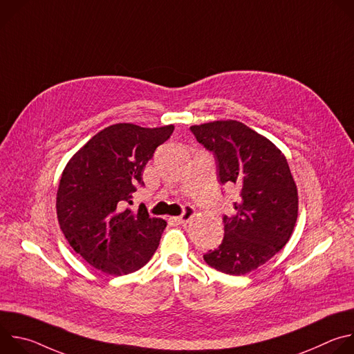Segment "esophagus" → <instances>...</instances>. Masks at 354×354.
Wrapping results in <instances>:
<instances>
[{
	"instance_id": "1",
	"label": "esophagus",
	"mask_w": 354,
	"mask_h": 354,
	"mask_svg": "<svg viewBox=\"0 0 354 354\" xmlns=\"http://www.w3.org/2000/svg\"><path fill=\"white\" fill-rule=\"evenodd\" d=\"M194 216H196V209L192 207V206H187V207H185V212H183L182 216L174 217V221H176L178 224H186V223H189Z\"/></svg>"
}]
</instances>
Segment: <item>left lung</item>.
Masks as SVG:
<instances>
[{
  "instance_id": "8db88e82",
  "label": "left lung",
  "mask_w": 354,
  "mask_h": 354,
  "mask_svg": "<svg viewBox=\"0 0 354 354\" xmlns=\"http://www.w3.org/2000/svg\"><path fill=\"white\" fill-rule=\"evenodd\" d=\"M190 130L214 153L220 182L239 189L236 214L223 218V243L203 258L218 272L246 274L272 259L292 234L298 193L287 160L269 138L238 120L194 124Z\"/></svg>"
}]
</instances>
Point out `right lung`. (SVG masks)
<instances>
[{
    "label": "right lung",
    "mask_w": 354,
    "mask_h": 354,
    "mask_svg": "<svg viewBox=\"0 0 354 354\" xmlns=\"http://www.w3.org/2000/svg\"><path fill=\"white\" fill-rule=\"evenodd\" d=\"M174 129L112 124L67 162L57 189V220L68 243L92 268L122 276L154 255L167 221L151 218L144 205L137 210L124 206L133 205L147 162Z\"/></svg>",
    "instance_id": "1"
}]
</instances>
